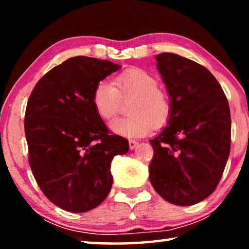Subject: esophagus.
Masks as SVG:
<instances>
[{
  "instance_id": "34e87169",
  "label": "esophagus",
  "mask_w": 249,
  "mask_h": 249,
  "mask_svg": "<svg viewBox=\"0 0 249 249\" xmlns=\"http://www.w3.org/2000/svg\"><path fill=\"white\" fill-rule=\"evenodd\" d=\"M128 145H129V149L133 150V149H135L138 146V142L133 141V140H129L128 141Z\"/></svg>"
}]
</instances>
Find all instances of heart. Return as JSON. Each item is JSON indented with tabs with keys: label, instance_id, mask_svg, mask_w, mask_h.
I'll use <instances>...</instances> for the list:
<instances>
[{
	"label": "heart",
	"instance_id": "obj_1",
	"mask_svg": "<svg viewBox=\"0 0 249 249\" xmlns=\"http://www.w3.org/2000/svg\"><path fill=\"white\" fill-rule=\"evenodd\" d=\"M158 87V80L148 71L128 69L116 75L114 84L105 80L96 83L92 103L99 116L111 120L121 109L122 100L134 99L129 107L132 115L112 121L109 129L123 137L141 138L155 124L162 125L169 119L170 101Z\"/></svg>",
	"mask_w": 249,
	"mask_h": 249
}]
</instances>
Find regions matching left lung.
<instances>
[{"label":"left lung","instance_id":"obj_1","mask_svg":"<svg viewBox=\"0 0 249 249\" xmlns=\"http://www.w3.org/2000/svg\"><path fill=\"white\" fill-rule=\"evenodd\" d=\"M156 60L171 111L166 127L149 141V180L166 201L192 205L212 195L229 159V102L205 67L171 53H159Z\"/></svg>","mask_w":249,"mask_h":249}]
</instances>
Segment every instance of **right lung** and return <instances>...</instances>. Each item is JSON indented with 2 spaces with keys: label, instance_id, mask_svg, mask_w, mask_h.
Returning <instances> with one entry per match:
<instances>
[{
  "label": "right lung",
  "instance_id": "1",
  "mask_svg": "<svg viewBox=\"0 0 249 249\" xmlns=\"http://www.w3.org/2000/svg\"><path fill=\"white\" fill-rule=\"evenodd\" d=\"M121 68L78 56L48 71L32 91L25 112L28 162L44 195L62 210L88 212L111 191V162L128 141L108 133L96 113V83Z\"/></svg>",
  "mask_w": 249,
  "mask_h": 249
}]
</instances>
